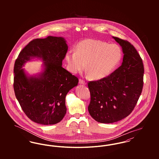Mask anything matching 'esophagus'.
<instances>
[{"label": "esophagus", "instance_id": "34e87169", "mask_svg": "<svg viewBox=\"0 0 159 159\" xmlns=\"http://www.w3.org/2000/svg\"><path fill=\"white\" fill-rule=\"evenodd\" d=\"M79 83L80 84H86V83L84 80H83L81 79H80L79 80Z\"/></svg>", "mask_w": 159, "mask_h": 159}]
</instances>
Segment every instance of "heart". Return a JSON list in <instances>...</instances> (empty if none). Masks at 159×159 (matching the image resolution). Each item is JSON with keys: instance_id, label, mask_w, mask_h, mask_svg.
Masks as SVG:
<instances>
[{"instance_id": "b5f03b06", "label": "heart", "mask_w": 159, "mask_h": 159, "mask_svg": "<svg viewBox=\"0 0 159 159\" xmlns=\"http://www.w3.org/2000/svg\"><path fill=\"white\" fill-rule=\"evenodd\" d=\"M122 52L119 46L95 39H85L66 55L68 70L77 73L86 68L91 78L101 80L108 76L119 63Z\"/></svg>"}]
</instances>
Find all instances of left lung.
Instances as JSON below:
<instances>
[{"label": "left lung", "mask_w": 159, "mask_h": 159, "mask_svg": "<svg viewBox=\"0 0 159 159\" xmlns=\"http://www.w3.org/2000/svg\"><path fill=\"white\" fill-rule=\"evenodd\" d=\"M122 46V65L107 77L88 82L91 102L88 111L100 123H113L132 112L142 92L144 66L135 48L129 42L113 37Z\"/></svg>", "instance_id": "8db88e82"}]
</instances>
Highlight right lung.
I'll list each match as a JSON object with an SVG mask.
<instances>
[{"instance_id": "1", "label": "right lung", "mask_w": 159, "mask_h": 159, "mask_svg": "<svg viewBox=\"0 0 159 159\" xmlns=\"http://www.w3.org/2000/svg\"><path fill=\"white\" fill-rule=\"evenodd\" d=\"M67 50L64 38L49 36L30 41L16 59L15 96L24 113L36 123L55 124L66 113V96L78 83L76 76L62 67ZM32 57L42 58L45 62V70L39 77L29 78L22 67Z\"/></svg>"}]
</instances>
